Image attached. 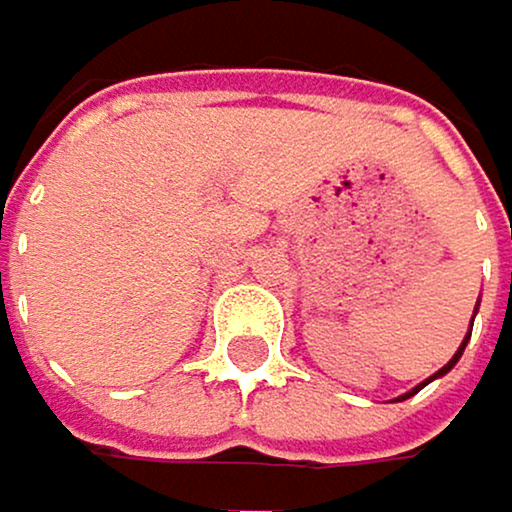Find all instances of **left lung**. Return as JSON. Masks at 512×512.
<instances>
[{
	"label": "left lung",
	"mask_w": 512,
	"mask_h": 512,
	"mask_svg": "<svg viewBox=\"0 0 512 512\" xmlns=\"http://www.w3.org/2000/svg\"><path fill=\"white\" fill-rule=\"evenodd\" d=\"M467 341H470V334H467V338H464V344H461V350H458V353H455V356H451V362H448V365H445V368H439V371H436V375H433V378H439V375H445V371H448V368H451V365H455V362H458V359H461V353H464V347H467ZM421 387H424V384H421ZM421 387H418V390H421ZM418 390H411V393H408V396H415V393H418ZM408 396H402V399H408Z\"/></svg>",
	"instance_id": "1"
}]
</instances>
